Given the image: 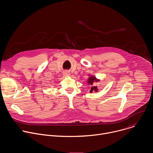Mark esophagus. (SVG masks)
<instances>
[{"instance_id":"obj_1","label":"esophagus","mask_w":153,"mask_h":153,"mask_svg":"<svg viewBox=\"0 0 153 153\" xmlns=\"http://www.w3.org/2000/svg\"><path fill=\"white\" fill-rule=\"evenodd\" d=\"M63 75H64V76H67L70 75V74H69L68 72H65V73H63Z\"/></svg>"}]
</instances>
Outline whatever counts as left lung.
<instances>
[{
  "instance_id": "obj_1",
  "label": "left lung",
  "mask_w": 153,
  "mask_h": 153,
  "mask_svg": "<svg viewBox=\"0 0 153 153\" xmlns=\"http://www.w3.org/2000/svg\"><path fill=\"white\" fill-rule=\"evenodd\" d=\"M99 81V80L96 79V78L95 77H93V76H91L90 77V79H88V83L89 84H90L91 85H92L93 84V83H94L95 82H97ZM93 90H96L97 91V86H92L91 88V91L90 92H93Z\"/></svg>"
}]
</instances>
